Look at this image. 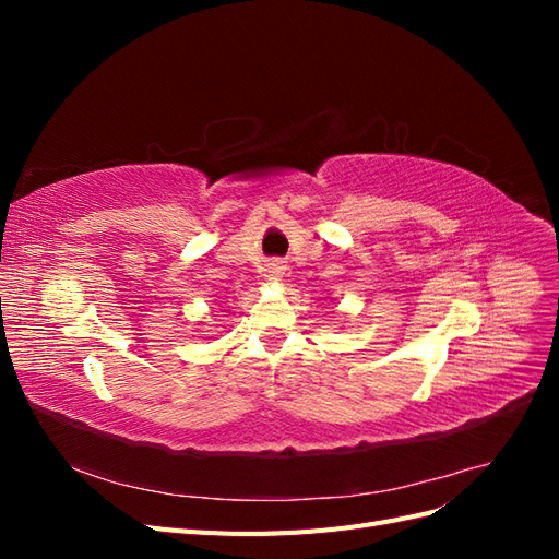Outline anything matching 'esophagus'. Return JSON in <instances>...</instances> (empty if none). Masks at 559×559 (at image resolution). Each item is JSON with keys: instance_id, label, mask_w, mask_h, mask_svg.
<instances>
[{"instance_id": "34e87169", "label": "esophagus", "mask_w": 559, "mask_h": 559, "mask_svg": "<svg viewBox=\"0 0 559 559\" xmlns=\"http://www.w3.org/2000/svg\"><path fill=\"white\" fill-rule=\"evenodd\" d=\"M284 265L280 263V261H273V263H267V267H265V277H270V280H277V277H282L284 275Z\"/></svg>"}]
</instances>
